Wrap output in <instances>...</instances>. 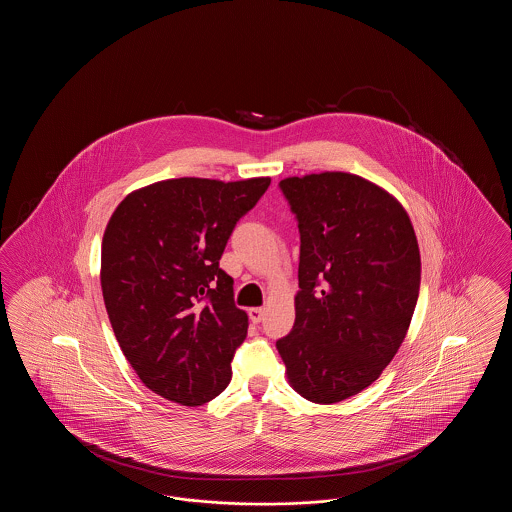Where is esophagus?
<instances>
[{
  "label": "esophagus",
  "mask_w": 512,
  "mask_h": 512,
  "mask_svg": "<svg viewBox=\"0 0 512 512\" xmlns=\"http://www.w3.org/2000/svg\"><path fill=\"white\" fill-rule=\"evenodd\" d=\"M265 317V309L263 307H253V309H249V320L253 322V324H259L261 320Z\"/></svg>",
  "instance_id": "esophagus-1"
}]
</instances>
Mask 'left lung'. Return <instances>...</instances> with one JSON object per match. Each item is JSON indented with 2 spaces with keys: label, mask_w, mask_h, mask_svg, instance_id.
Returning <instances> with one entry per match:
<instances>
[{
  "label": "left lung",
  "mask_w": 512,
  "mask_h": 512,
  "mask_svg": "<svg viewBox=\"0 0 512 512\" xmlns=\"http://www.w3.org/2000/svg\"><path fill=\"white\" fill-rule=\"evenodd\" d=\"M299 228L292 332L276 341L293 390L338 403L368 388L409 330L420 253L405 209L347 172L278 184Z\"/></svg>",
  "instance_id": "8db88e82"
}]
</instances>
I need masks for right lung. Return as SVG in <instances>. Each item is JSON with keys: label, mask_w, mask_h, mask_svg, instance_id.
I'll return each mask as SVG.
<instances>
[{"label": "right lung", "mask_w": 512, "mask_h": 512, "mask_svg": "<svg viewBox=\"0 0 512 512\" xmlns=\"http://www.w3.org/2000/svg\"><path fill=\"white\" fill-rule=\"evenodd\" d=\"M270 178H174L124 197L101 245V290L124 357L147 388L203 405L230 382L247 315L219 267Z\"/></svg>", "instance_id": "right-lung-1"}]
</instances>
